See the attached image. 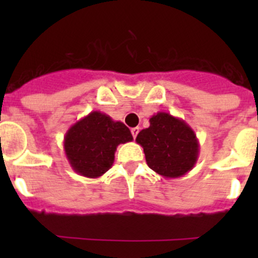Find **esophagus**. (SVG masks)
Segmentation results:
<instances>
[{
    "label": "esophagus",
    "mask_w": 258,
    "mask_h": 258,
    "mask_svg": "<svg viewBox=\"0 0 258 258\" xmlns=\"http://www.w3.org/2000/svg\"><path fill=\"white\" fill-rule=\"evenodd\" d=\"M139 132H140L139 127H134V128H131V134H132V136H134V139H136L137 135H139Z\"/></svg>",
    "instance_id": "esophagus-1"
}]
</instances>
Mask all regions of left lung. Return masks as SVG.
<instances>
[{
  "label": "left lung",
  "instance_id": "1",
  "mask_svg": "<svg viewBox=\"0 0 258 258\" xmlns=\"http://www.w3.org/2000/svg\"><path fill=\"white\" fill-rule=\"evenodd\" d=\"M146 162L165 178H177L192 170L199 160L200 144L194 130L183 119L167 112L150 118V127L137 135Z\"/></svg>",
  "mask_w": 258,
  "mask_h": 258
}]
</instances>
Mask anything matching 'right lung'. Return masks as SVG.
I'll return each mask as SVG.
<instances>
[{
    "mask_svg": "<svg viewBox=\"0 0 258 258\" xmlns=\"http://www.w3.org/2000/svg\"><path fill=\"white\" fill-rule=\"evenodd\" d=\"M132 140L131 131L121 121L92 111L67 130L63 148L75 172L97 178L112 167L117 146Z\"/></svg>",
    "mask_w": 258,
    "mask_h": 258,
    "instance_id": "add662e5",
    "label": "right lung"
}]
</instances>
